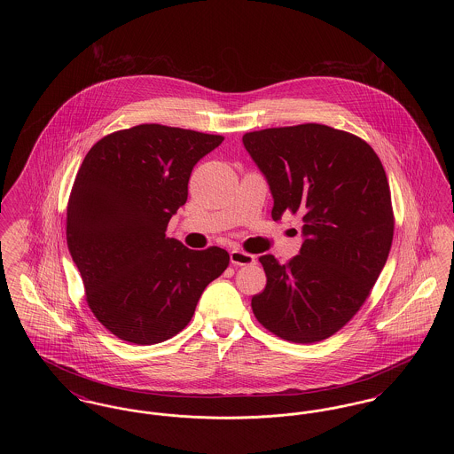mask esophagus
<instances>
[{"label": "esophagus", "mask_w": 454, "mask_h": 454, "mask_svg": "<svg viewBox=\"0 0 454 454\" xmlns=\"http://www.w3.org/2000/svg\"><path fill=\"white\" fill-rule=\"evenodd\" d=\"M230 260H231L233 265H252V263H255V257L243 252V250H231Z\"/></svg>", "instance_id": "34e87169"}]
</instances>
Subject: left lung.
I'll list each match as a JSON object with an SVG mask.
<instances>
[{"label": "left lung", "mask_w": 454, "mask_h": 454, "mask_svg": "<svg viewBox=\"0 0 454 454\" xmlns=\"http://www.w3.org/2000/svg\"><path fill=\"white\" fill-rule=\"evenodd\" d=\"M243 145L267 178L272 219L302 216L300 255H262L255 318L296 344L332 337L359 311L388 259L395 219L388 178L364 139L324 124L254 130Z\"/></svg>", "instance_id": "8db88e82"}]
</instances>
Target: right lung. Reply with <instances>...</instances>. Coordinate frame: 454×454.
I'll return each instance as SVG.
<instances>
[{"mask_svg":"<svg viewBox=\"0 0 454 454\" xmlns=\"http://www.w3.org/2000/svg\"><path fill=\"white\" fill-rule=\"evenodd\" d=\"M223 136L141 124L102 137L76 173L66 213L67 248L95 318L121 340L165 342L184 330L230 255L167 238L195 163Z\"/></svg>","mask_w":454,"mask_h":454,"instance_id":"1","label":"right lung"}]
</instances>
